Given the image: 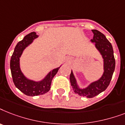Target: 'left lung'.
Returning <instances> with one entry per match:
<instances>
[{"label": "left lung", "instance_id": "1", "mask_svg": "<svg viewBox=\"0 0 125 125\" xmlns=\"http://www.w3.org/2000/svg\"><path fill=\"white\" fill-rule=\"evenodd\" d=\"M92 31L94 33V37L92 39V42H95V46L104 59V72L103 75L99 81L93 83L88 87L83 90L79 89L77 87L72 71L70 75V83L74 92L81 96H86L88 98L96 96L107 88L113 75L115 65L113 48L111 43L108 41L105 35L99 31L97 30H92Z\"/></svg>", "mask_w": 125, "mask_h": 125}]
</instances>
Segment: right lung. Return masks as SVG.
<instances>
[{
	"label": "right lung",
	"instance_id": "obj_1",
	"mask_svg": "<svg viewBox=\"0 0 125 125\" xmlns=\"http://www.w3.org/2000/svg\"><path fill=\"white\" fill-rule=\"evenodd\" d=\"M36 37L37 35L35 32H31L25 36L22 41L19 42L16 45L10 60L11 72L14 84L20 91L28 96H35L48 92L50 89L52 81L59 68L53 70L43 81L39 83L30 81L23 75L20 70L19 57L24 49Z\"/></svg>",
	"mask_w": 125,
	"mask_h": 125
}]
</instances>
